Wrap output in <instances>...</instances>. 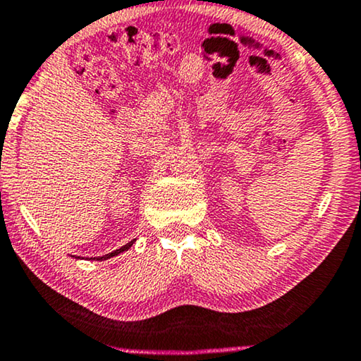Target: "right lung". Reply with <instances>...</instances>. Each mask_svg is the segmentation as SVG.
<instances>
[{
    "label": "right lung",
    "mask_w": 361,
    "mask_h": 361,
    "mask_svg": "<svg viewBox=\"0 0 361 361\" xmlns=\"http://www.w3.org/2000/svg\"><path fill=\"white\" fill-rule=\"evenodd\" d=\"M136 240H131L130 243H126L125 246H121L120 250H115V251H111V253H108V255H103V256H95V258H88V259H93V261H105V259H110V258H113V256H118L120 253H123V251H128L133 246V243H135ZM77 258H80V256H77Z\"/></svg>",
    "instance_id": "obj_1"
}]
</instances>
